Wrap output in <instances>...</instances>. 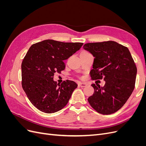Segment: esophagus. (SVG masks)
<instances>
[{
	"mask_svg": "<svg viewBox=\"0 0 146 146\" xmlns=\"http://www.w3.org/2000/svg\"><path fill=\"white\" fill-rule=\"evenodd\" d=\"M78 85L80 86V87H85V86H86L87 85V84L85 83H82V82H80V83H79Z\"/></svg>",
	"mask_w": 146,
	"mask_h": 146,
	"instance_id": "34e87169",
	"label": "esophagus"
}]
</instances>
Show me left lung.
<instances>
[{
	"mask_svg": "<svg viewBox=\"0 0 146 146\" xmlns=\"http://www.w3.org/2000/svg\"><path fill=\"white\" fill-rule=\"evenodd\" d=\"M83 48L95 57L90 71L92 80L105 81L103 87L92 84L94 92L88 102L99 113L116 112L129 99L135 85L137 68L129 48L113 41L86 43Z\"/></svg>",
	"mask_w": 146,
	"mask_h": 146,
	"instance_id": "8db88e82",
	"label": "left lung"
}]
</instances>
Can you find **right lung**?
Wrapping results in <instances>:
<instances>
[{
	"label": "right lung",
	"mask_w": 146,
	"mask_h": 146,
	"mask_svg": "<svg viewBox=\"0 0 146 146\" xmlns=\"http://www.w3.org/2000/svg\"><path fill=\"white\" fill-rule=\"evenodd\" d=\"M82 42H63L46 39L32 45L21 64L22 86L28 99L41 111L54 113L68 103L76 82L54 81V74L65 69L63 62L77 50Z\"/></svg>",
	"instance_id": "add662e5"
}]
</instances>
